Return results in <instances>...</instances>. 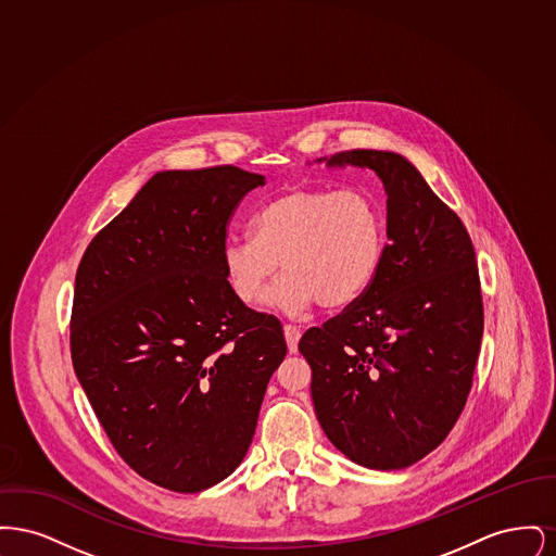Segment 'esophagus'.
Returning a JSON list of instances; mask_svg holds the SVG:
<instances>
[{"label": "esophagus", "instance_id": "1", "mask_svg": "<svg viewBox=\"0 0 556 556\" xmlns=\"http://www.w3.org/2000/svg\"><path fill=\"white\" fill-rule=\"evenodd\" d=\"M283 333H286V340H288V348H290V352H295V350H298V342H300V336H302L300 327L288 323V325L283 327Z\"/></svg>", "mask_w": 556, "mask_h": 556}]
</instances>
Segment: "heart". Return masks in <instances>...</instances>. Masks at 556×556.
Segmentation results:
<instances>
[{
	"label": "heart",
	"instance_id": "b5f03b06",
	"mask_svg": "<svg viewBox=\"0 0 556 556\" xmlns=\"http://www.w3.org/2000/svg\"><path fill=\"white\" fill-rule=\"evenodd\" d=\"M254 236L227 238L223 268L233 293L256 302L279 266L288 273L270 302L300 313L318 302L345 308L369 290L386 252L379 202L358 187H298L266 202L252 220Z\"/></svg>",
	"mask_w": 556,
	"mask_h": 556
}]
</instances>
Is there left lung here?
Wrapping results in <instances>:
<instances>
[{"mask_svg":"<svg viewBox=\"0 0 556 556\" xmlns=\"http://www.w3.org/2000/svg\"><path fill=\"white\" fill-rule=\"evenodd\" d=\"M327 164L379 175L390 241L369 290L298 348L331 444L363 467L404 469L446 440L471 392L483 333L476 250L400 154L348 150Z\"/></svg>","mask_w":556,"mask_h":556,"instance_id":"8db88e82","label":"left lung"}]
</instances>
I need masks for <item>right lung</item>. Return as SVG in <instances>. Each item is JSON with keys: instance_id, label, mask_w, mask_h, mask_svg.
<instances>
[{"instance_id": "1", "label": "right lung", "mask_w": 556, "mask_h": 556, "mask_svg": "<svg viewBox=\"0 0 556 556\" xmlns=\"http://www.w3.org/2000/svg\"><path fill=\"white\" fill-rule=\"evenodd\" d=\"M263 175L223 164L162 170L87 245L71 356L114 450L160 488L193 494L238 469L281 325L231 290L220 248Z\"/></svg>"}]
</instances>
